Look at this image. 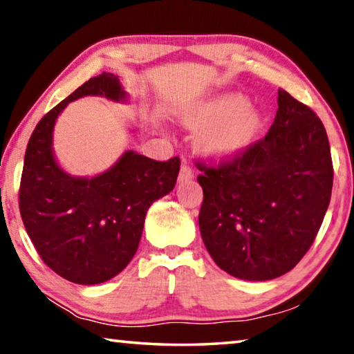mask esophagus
Here are the masks:
<instances>
[{
	"mask_svg": "<svg viewBox=\"0 0 354 354\" xmlns=\"http://www.w3.org/2000/svg\"><path fill=\"white\" fill-rule=\"evenodd\" d=\"M192 178H194V171H192V169L187 165V162L183 160V167H181V170H179V176H178L179 183L189 181V179H192Z\"/></svg>",
	"mask_w": 354,
	"mask_h": 354,
	"instance_id": "34e87169",
	"label": "esophagus"
}]
</instances>
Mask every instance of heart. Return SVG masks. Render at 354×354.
<instances>
[{"label":"heart","mask_w":354,"mask_h":354,"mask_svg":"<svg viewBox=\"0 0 354 354\" xmlns=\"http://www.w3.org/2000/svg\"><path fill=\"white\" fill-rule=\"evenodd\" d=\"M181 122L200 129V151L217 160L236 158L256 140L263 127L262 112L241 93H221L201 100L181 112Z\"/></svg>","instance_id":"1"}]
</instances>
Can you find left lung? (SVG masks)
<instances>
[{
	"instance_id": "8db88e82",
	"label": "left lung",
	"mask_w": 354,
	"mask_h": 354,
	"mask_svg": "<svg viewBox=\"0 0 354 354\" xmlns=\"http://www.w3.org/2000/svg\"><path fill=\"white\" fill-rule=\"evenodd\" d=\"M198 169L200 232L214 262L247 281L290 272L331 200V151L314 111L279 91L277 117L261 142L230 164Z\"/></svg>"
}]
</instances>
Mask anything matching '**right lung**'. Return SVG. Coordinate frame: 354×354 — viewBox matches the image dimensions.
<instances>
[{
	"label": "right lung",
	"mask_w": 354,
	"mask_h": 354,
	"mask_svg": "<svg viewBox=\"0 0 354 354\" xmlns=\"http://www.w3.org/2000/svg\"><path fill=\"white\" fill-rule=\"evenodd\" d=\"M127 103L118 76L91 77L40 120L29 139L20 184V214L35 250L53 272L76 284H100L133 259L147 211L170 194L179 158L159 162L128 149L106 171L75 176L56 160L53 133L68 103L82 97Z\"/></svg>",
	"instance_id": "obj_1"
}]
</instances>
